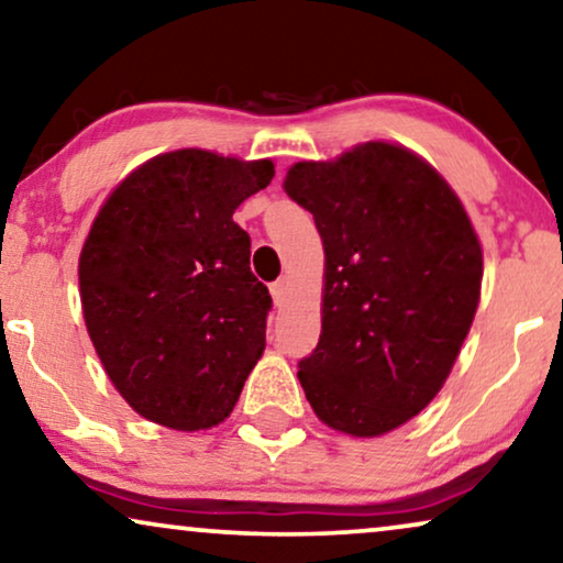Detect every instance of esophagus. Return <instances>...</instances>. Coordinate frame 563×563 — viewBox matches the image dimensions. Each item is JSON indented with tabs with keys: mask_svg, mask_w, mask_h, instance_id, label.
I'll use <instances>...</instances> for the list:
<instances>
[{
	"mask_svg": "<svg viewBox=\"0 0 563 563\" xmlns=\"http://www.w3.org/2000/svg\"><path fill=\"white\" fill-rule=\"evenodd\" d=\"M272 297H274V305L279 307L284 302V297H287V284H284L282 279L272 284Z\"/></svg>",
	"mask_w": 563,
	"mask_h": 563,
	"instance_id": "1",
	"label": "esophagus"
}]
</instances>
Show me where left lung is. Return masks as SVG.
<instances>
[{"label": "left lung", "instance_id": "8db88e82", "mask_svg": "<svg viewBox=\"0 0 563 563\" xmlns=\"http://www.w3.org/2000/svg\"><path fill=\"white\" fill-rule=\"evenodd\" d=\"M284 191L325 249L322 333L297 372L307 402L341 433H389L456 364L479 305V238L443 176L402 145L299 161Z\"/></svg>", "mask_w": 563, "mask_h": 563}]
</instances>
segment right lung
Returning <instances> with one entry per match:
<instances>
[{
    "label": "right lung",
    "instance_id": "right-lung-1",
    "mask_svg": "<svg viewBox=\"0 0 563 563\" xmlns=\"http://www.w3.org/2000/svg\"><path fill=\"white\" fill-rule=\"evenodd\" d=\"M272 179L268 158L181 148L145 161L99 210L79 258L84 322L145 420L191 433L233 412L272 310L233 212Z\"/></svg>",
    "mask_w": 563,
    "mask_h": 563
}]
</instances>
